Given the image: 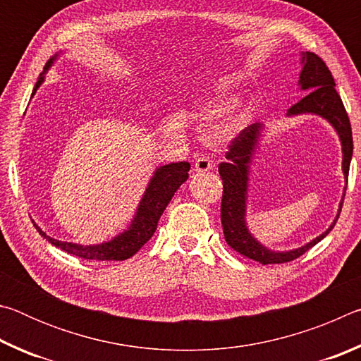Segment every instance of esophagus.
<instances>
[{
	"instance_id": "34e87169",
	"label": "esophagus",
	"mask_w": 361,
	"mask_h": 361,
	"mask_svg": "<svg viewBox=\"0 0 361 361\" xmlns=\"http://www.w3.org/2000/svg\"><path fill=\"white\" fill-rule=\"evenodd\" d=\"M195 172H207V170L213 169V161L209 156H200L194 164Z\"/></svg>"
}]
</instances>
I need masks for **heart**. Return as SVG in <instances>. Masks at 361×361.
<instances>
[{"label":"heart","mask_w":361,"mask_h":361,"mask_svg":"<svg viewBox=\"0 0 361 361\" xmlns=\"http://www.w3.org/2000/svg\"><path fill=\"white\" fill-rule=\"evenodd\" d=\"M221 113H224V103H207V105L200 109V114L209 119L215 118V116H219Z\"/></svg>","instance_id":"obj_1"}]
</instances>
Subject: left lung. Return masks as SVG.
Wrapping results in <instances>:
<instances>
[{"label": "left lung", "instance_id": "left-lung-1", "mask_svg": "<svg viewBox=\"0 0 361 361\" xmlns=\"http://www.w3.org/2000/svg\"><path fill=\"white\" fill-rule=\"evenodd\" d=\"M302 71L299 78L301 89L307 92L301 100L295 103L288 114H301V113H314L331 122L333 127L339 133L342 152V170H344L345 180L349 178V167L353 152V140H352V127L349 116L344 108L338 90L334 87V78L326 63L314 52H305L302 57ZM261 124H252L243 129L239 135L231 140L226 151L228 161L221 162L218 166L219 176L223 180V199H221V224L224 239L228 245L234 252L240 253L247 258L258 261L261 264H282L302 256L307 250L317 245L323 237L329 234V231L334 228L339 215L336 216L334 223L329 226L328 231L317 237L312 242L301 248L293 250V252L274 253L269 252L261 243L256 242L252 234L247 231L245 226V192L248 181V162L255 149V145L258 142ZM344 202V199H342ZM342 204L339 207V213Z\"/></svg>", "mask_w": 361, "mask_h": 361}]
</instances>
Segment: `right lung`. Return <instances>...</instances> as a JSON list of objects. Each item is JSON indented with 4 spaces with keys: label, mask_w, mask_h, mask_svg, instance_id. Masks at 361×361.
<instances>
[{
    "label": "right lung",
    "mask_w": 361,
    "mask_h": 361,
    "mask_svg": "<svg viewBox=\"0 0 361 361\" xmlns=\"http://www.w3.org/2000/svg\"><path fill=\"white\" fill-rule=\"evenodd\" d=\"M52 59L46 63L44 70L49 68ZM42 79L44 78L41 75L38 82L35 85L33 94L41 85ZM189 169H191L189 162H175V164H169V166L157 169L154 176H152L148 189H146L142 202L138 205L137 215L133 218L130 228L126 232H122L121 235L114 237L111 242L102 243V245H90V247L75 245V243L60 242L57 239H52V237L46 235V232H42L36 224L35 228L38 229L39 234L44 237L47 242H51L52 245L59 247L60 250H63V252L70 255L79 256V258L97 259V261L129 259L130 256L135 255L138 250L151 239L152 234H154L159 219H161L164 210H166V207L169 205L170 200H172L176 189H178L183 183L188 180Z\"/></svg>",
    "instance_id": "right-lung-1"
}]
</instances>
